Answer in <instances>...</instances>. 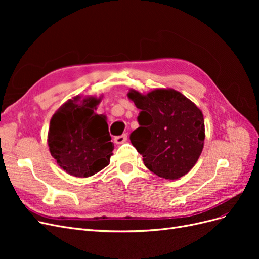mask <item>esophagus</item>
<instances>
[{
    "label": "esophagus",
    "instance_id": "esophagus-1",
    "mask_svg": "<svg viewBox=\"0 0 259 259\" xmlns=\"http://www.w3.org/2000/svg\"><path fill=\"white\" fill-rule=\"evenodd\" d=\"M127 140V135L124 134V135H121V136H117V137H114V143L116 145H122L124 143H126Z\"/></svg>",
    "mask_w": 259,
    "mask_h": 259
}]
</instances>
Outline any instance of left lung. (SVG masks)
<instances>
[{
	"instance_id": "8db88e82",
	"label": "left lung",
	"mask_w": 259,
	"mask_h": 259,
	"mask_svg": "<svg viewBox=\"0 0 259 259\" xmlns=\"http://www.w3.org/2000/svg\"><path fill=\"white\" fill-rule=\"evenodd\" d=\"M127 97L140 109V126L130 135L145 166L161 178L178 179L189 173L204 147L201 109L174 89L146 94L130 90Z\"/></svg>"
}]
</instances>
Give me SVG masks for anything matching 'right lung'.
<instances>
[{"label":"right lung","instance_id":"add662e5","mask_svg":"<svg viewBox=\"0 0 259 259\" xmlns=\"http://www.w3.org/2000/svg\"><path fill=\"white\" fill-rule=\"evenodd\" d=\"M103 97L76 95L52 116L48 133L50 152L69 175L90 177L110 163L114 146L107 116L95 112Z\"/></svg>","mask_w":259,"mask_h":259}]
</instances>
